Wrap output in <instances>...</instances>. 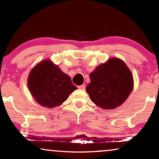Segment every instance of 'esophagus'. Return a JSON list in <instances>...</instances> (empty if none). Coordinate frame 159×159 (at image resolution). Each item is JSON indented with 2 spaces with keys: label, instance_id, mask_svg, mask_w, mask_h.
Wrapping results in <instances>:
<instances>
[{
  "label": "esophagus",
  "instance_id": "34e87169",
  "mask_svg": "<svg viewBox=\"0 0 159 159\" xmlns=\"http://www.w3.org/2000/svg\"><path fill=\"white\" fill-rule=\"evenodd\" d=\"M78 88L80 89V90H84L85 88V84H82V85L78 86Z\"/></svg>",
  "mask_w": 159,
  "mask_h": 159
}]
</instances>
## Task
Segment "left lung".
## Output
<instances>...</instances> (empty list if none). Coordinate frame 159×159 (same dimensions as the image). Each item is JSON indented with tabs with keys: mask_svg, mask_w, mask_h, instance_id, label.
Masks as SVG:
<instances>
[{
	"mask_svg": "<svg viewBox=\"0 0 159 159\" xmlns=\"http://www.w3.org/2000/svg\"><path fill=\"white\" fill-rule=\"evenodd\" d=\"M90 82L86 92L91 101L103 109L120 106L129 97L134 87L133 76L120 58H111L90 74Z\"/></svg>",
	"mask_w": 159,
	"mask_h": 159,
	"instance_id": "8db88e82",
	"label": "left lung"
}]
</instances>
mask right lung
<instances>
[{
  "instance_id": "right-lung-1",
  "label": "right lung",
  "mask_w": 159,
  "mask_h": 159,
  "mask_svg": "<svg viewBox=\"0 0 159 159\" xmlns=\"http://www.w3.org/2000/svg\"><path fill=\"white\" fill-rule=\"evenodd\" d=\"M27 86L38 103L49 108L61 105L77 90L70 77L49 59L42 61L32 68Z\"/></svg>"
}]
</instances>
